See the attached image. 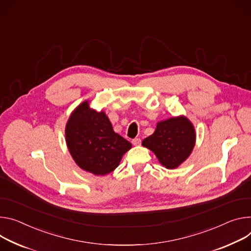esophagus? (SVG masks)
Segmentation results:
<instances>
[{
    "instance_id": "esophagus-1",
    "label": "esophagus",
    "mask_w": 251,
    "mask_h": 251,
    "mask_svg": "<svg viewBox=\"0 0 251 251\" xmlns=\"http://www.w3.org/2000/svg\"><path fill=\"white\" fill-rule=\"evenodd\" d=\"M132 144H133L134 146L140 145V144H141V139H140V138H135V139H133V140H132Z\"/></svg>"
}]
</instances>
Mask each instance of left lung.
I'll return each mask as SVG.
<instances>
[{
  "label": "left lung",
  "instance_id": "8db88e82",
  "mask_svg": "<svg viewBox=\"0 0 251 251\" xmlns=\"http://www.w3.org/2000/svg\"><path fill=\"white\" fill-rule=\"evenodd\" d=\"M196 142L192 122L184 115L159 121L152 135L142 141L162 166L175 169L190 156Z\"/></svg>",
  "mask_w": 251,
  "mask_h": 251
}]
</instances>
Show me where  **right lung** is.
<instances>
[{
	"mask_svg": "<svg viewBox=\"0 0 251 251\" xmlns=\"http://www.w3.org/2000/svg\"><path fill=\"white\" fill-rule=\"evenodd\" d=\"M65 137L75 163L96 176L115 170L123 155L132 148L129 141L114 132L106 113L91 108L88 100L71 113L65 127Z\"/></svg>",
	"mask_w": 251,
	"mask_h": 251,
	"instance_id": "1",
	"label": "right lung"
}]
</instances>
